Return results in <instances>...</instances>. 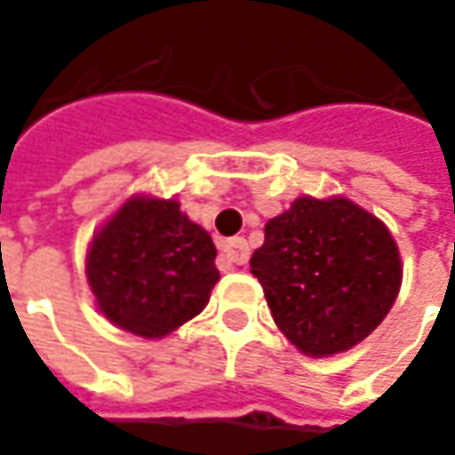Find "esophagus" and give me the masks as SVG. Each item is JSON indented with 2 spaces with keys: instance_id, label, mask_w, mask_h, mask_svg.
Instances as JSON below:
<instances>
[{
  "instance_id": "1",
  "label": "esophagus",
  "mask_w": 455,
  "mask_h": 455,
  "mask_svg": "<svg viewBox=\"0 0 455 455\" xmlns=\"http://www.w3.org/2000/svg\"><path fill=\"white\" fill-rule=\"evenodd\" d=\"M251 258V248H248V240L245 237H233L222 245V253H220V266L222 268H230V266H245Z\"/></svg>"
}]
</instances>
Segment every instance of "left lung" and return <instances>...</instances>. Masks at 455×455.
I'll use <instances>...</instances> for the list:
<instances>
[{"label":"left lung","instance_id":"obj_1","mask_svg":"<svg viewBox=\"0 0 455 455\" xmlns=\"http://www.w3.org/2000/svg\"><path fill=\"white\" fill-rule=\"evenodd\" d=\"M273 322L304 355L329 357L372 334L400 291L387 228L355 202L299 197L268 220L251 258Z\"/></svg>","mask_w":455,"mask_h":455}]
</instances>
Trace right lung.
<instances>
[{
  "label": "right lung",
  "mask_w": 455,
  "mask_h": 455,
  "mask_svg": "<svg viewBox=\"0 0 455 455\" xmlns=\"http://www.w3.org/2000/svg\"><path fill=\"white\" fill-rule=\"evenodd\" d=\"M212 237L180 202L133 197L93 237L88 283L98 308L136 337H166L197 316L218 283Z\"/></svg>",
  "instance_id": "obj_1"
}]
</instances>
